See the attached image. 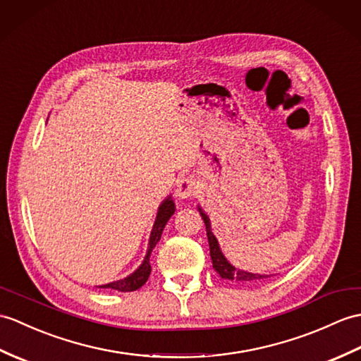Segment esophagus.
I'll return each mask as SVG.
<instances>
[{
    "label": "esophagus",
    "instance_id": "esophagus-1",
    "mask_svg": "<svg viewBox=\"0 0 361 361\" xmlns=\"http://www.w3.org/2000/svg\"><path fill=\"white\" fill-rule=\"evenodd\" d=\"M197 189H198V183L195 181V178L181 177L177 181V188H175V197L178 200H188L192 195H195Z\"/></svg>",
    "mask_w": 361,
    "mask_h": 361
}]
</instances>
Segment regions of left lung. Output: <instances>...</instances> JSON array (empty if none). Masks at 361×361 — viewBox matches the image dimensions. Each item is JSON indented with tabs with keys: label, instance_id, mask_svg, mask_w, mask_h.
Segmentation results:
<instances>
[{
	"label": "left lung",
	"instance_id": "1",
	"mask_svg": "<svg viewBox=\"0 0 361 361\" xmlns=\"http://www.w3.org/2000/svg\"><path fill=\"white\" fill-rule=\"evenodd\" d=\"M198 211L201 219H203L204 224H206V233H207V241H209V249H211V259H212V267L215 269V272L219 274L223 280H228L232 283H238V284H245V283H252V281H259L263 279H267L266 274H254V272H247L238 269L233 264H231L228 262V258L224 257V254L221 252V247L219 245V240L214 235L212 228H211V220H209L207 214L198 206Z\"/></svg>",
	"mask_w": 361,
	"mask_h": 361
}]
</instances>
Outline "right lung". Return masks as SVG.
<instances>
[{"instance_id":"obj_1","label":"right lung","mask_w":361,"mask_h":361,"mask_svg":"<svg viewBox=\"0 0 361 361\" xmlns=\"http://www.w3.org/2000/svg\"><path fill=\"white\" fill-rule=\"evenodd\" d=\"M173 212H175V204H173V201L169 195L160 204V207H158L157 219H155V223L152 226V231H150L147 252H146L145 259H142V263L132 274H129L128 276H124V279L112 281V283H107V284H102V286H98V288L115 289L118 292H132V290L140 289L142 284L147 281L149 275H150V263H149L150 254H152V250H154L157 243L160 241L164 226L167 224V221H169V219L173 215Z\"/></svg>"}]
</instances>
